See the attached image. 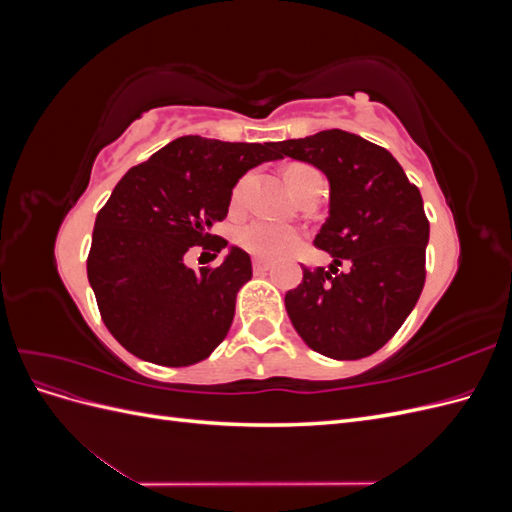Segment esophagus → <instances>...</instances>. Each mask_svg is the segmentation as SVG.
Instances as JSON below:
<instances>
[{
    "mask_svg": "<svg viewBox=\"0 0 512 512\" xmlns=\"http://www.w3.org/2000/svg\"><path fill=\"white\" fill-rule=\"evenodd\" d=\"M269 269H271V262H269V260H262V258H256V260H254V271H256V273L269 271Z\"/></svg>",
    "mask_w": 512,
    "mask_h": 512,
    "instance_id": "obj_1",
    "label": "esophagus"
}]
</instances>
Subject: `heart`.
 Returning <instances> with one entry per match:
<instances>
[{
    "mask_svg": "<svg viewBox=\"0 0 512 512\" xmlns=\"http://www.w3.org/2000/svg\"><path fill=\"white\" fill-rule=\"evenodd\" d=\"M301 173H316V170L309 166H301V164L292 166L288 170V179L297 177ZM250 181H252V177L245 175L235 185V192H232V200H235V203H239V200L245 196ZM237 239L247 252H252L256 256H265V258H277V256L288 254L292 247L299 243V232L284 226V224H275L269 220H252L239 228Z\"/></svg>",
    "mask_w": 512,
    "mask_h": 512,
    "instance_id": "obj_1",
    "label": "heart"
}]
</instances>
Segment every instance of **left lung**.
<instances>
[{
  "label": "left lung",
  "mask_w": 512,
  "mask_h": 512,
  "mask_svg": "<svg viewBox=\"0 0 512 512\" xmlns=\"http://www.w3.org/2000/svg\"><path fill=\"white\" fill-rule=\"evenodd\" d=\"M275 149L320 168L331 185L329 218L314 245L333 265L303 267V282L286 292L292 327L324 356L363 359L397 333L425 286L429 222L421 192L389 151L344 130Z\"/></svg>",
  "instance_id": "8db88e82"
}]
</instances>
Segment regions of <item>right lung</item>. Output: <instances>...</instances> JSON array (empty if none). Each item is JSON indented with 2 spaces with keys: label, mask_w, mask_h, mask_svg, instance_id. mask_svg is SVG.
<instances>
[{
  "label": "right lung",
  "mask_w": 512,
  "mask_h": 512,
  "mask_svg": "<svg viewBox=\"0 0 512 512\" xmlns=\"http://www.w3.org/2000/svg\"><path fill=\"white\" fill-rule=\"evenodd\" d=\"M280 160L275 143L181 136L132 166L100 209L87 277L106 329L138 359L194 365L222 344L237 292L252 277L250 254L230 247L218 267L190 269V247L218 256L211 235L247 170Z\"/></svg>",
  "instance_id": "obj_1"
}]
</instances>
